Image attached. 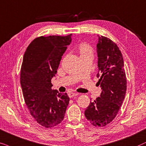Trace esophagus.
Instances as JSON below:
<instances>
[{
	"mask_svg": "<svg viewBox=\"0 0 146 146\" xmlns=\"http://www.w3.org/2000/svg\"><path fill=\"white\" fill-rule=\"evenodd\" d=\"M77 95H78V93H69L68 96H69V98H73L74 96H77Z\"/></svg>",
	"mask_w": 146,
	"mask_h": 146,
	"instance_id": "esophagus-1",
	"label": "esophagus"
}]
</instances>
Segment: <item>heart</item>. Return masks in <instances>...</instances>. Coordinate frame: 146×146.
I'll list each match as a JSON object with an SVG mask.
<instances>
[{
	"label": "heart",
	"instance_id": "b5f03b06",
	"mask_svg": "<svg viewBox=\"0 0 146 146\" xmlns=\"http://www.w3.org/2000/svg\"><path fill=\"white\" fill-rule=\"evenodd\" d=\"M79 50L81 54V56L93 55L92 48L86 43H81L79 46Z\"/></svg>",
	"mask_w": 146,
	"mask_h": 146
}]
</instances>
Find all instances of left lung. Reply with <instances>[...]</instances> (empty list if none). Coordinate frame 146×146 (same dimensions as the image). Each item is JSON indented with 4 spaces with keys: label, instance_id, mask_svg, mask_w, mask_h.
I'll use <instances>...</instances> for the list:
<instances>
[{
    "label": "left lung",
    "instance_id": "1",
    "mask_svg": "<svg viewBox=\"0 0 146 146\" xmlns=\"http://www.w3.org/2000/svg\"><path fill=\"white\" fill-rule=\"evenodd\" d=\"M98 36L97 44L100 97L91 102L85 111L87 119L94 126H106L117 114L125 98L127 81L122 54L110 38Z\"/></svg>",
    "mask_w": 146,
    "mask_h": 146
}]
</instances>
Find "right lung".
Instances as JSON below:
<instances>
[{"label":"right lung","instance_id":"right-lung-1","mask_svg":"<svg viewBox=\"0 0 146 146\" xmlns=\"http://www.w3.org/2000/svg\"><path fill=\"white\" fill-rule=\"evenodd\" d=\"M67 36H40L25 51L21 69V85L31 115L46 128L63 121L69 102L67 93L52 89L62 56L72 40Z\"/></svg>","mask_w":146,"mask_h":146}]
</instances>
